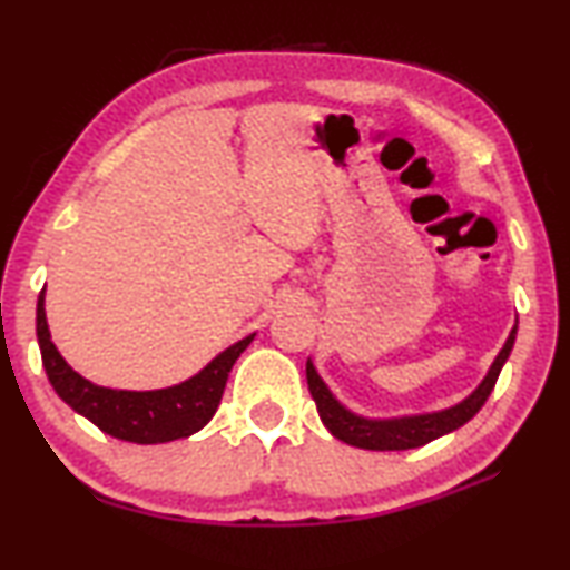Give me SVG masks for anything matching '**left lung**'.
Returning <instances> with one entry per match:
<instances>
[{"label": "left lung", "mask_w": 570, "mask_h": 570, "mask_svg": "<svg viewBox=\"0 0 570 570\" xmlns=\"http://www.w3.org/2000/svg\"><path fill=\"white\" fill-rule=\"evenodd\" d=\"M517 341V325L511 327L507 343L495 356V362L488 368L485 380L478 384V390L472 392L446 411H436V413H419V415H403V419H364V415L351 413L346 405H341L338 400L327 384L323 382V376L317 374V368L312 366L307 358V384L312 392V400H315L320 419H323L325 429L331 431L335 439L346 442L351 446L358 449H374V452H400V449H415L423 446L434 439L449 434V431H456L464 426L472 415H475L480 407L485 405L488 395H491L495 387V380H499L503 364L514 348Z\"/></svg>", "instance_id": "obj_1"}]
</instances>
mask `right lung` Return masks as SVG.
Returning <instances> with one entry per match:
<instances>
[{
  "label": "right lung",
  "mask_w": 570,
  "mask_h": 570,
  "mask_svg": "<svg viewBox=\"0 0 570 570\" xmlns=\"http://www.w3.org/2000/svg\"><path fill=\"white\" fill-rule=\"evenodd\" d=\"M43 294L46 292L38 296L36 333L38 346H41L43 368L48 382L53 384L56 395L71 411L92 421L100 431L134 444H165L202 431L222 403L224 384H227L232 366H235L239 354L255 338L253 333L237 341L235 346H229L219 356L212 358L196 376L173 384V387L147 392L110 390L85 380L82 374H77L75 368L63 362L59 348L53 346L51 333H48Z\"/></svg>",
  "instance_id": "add662e5"
}]
</instances>
